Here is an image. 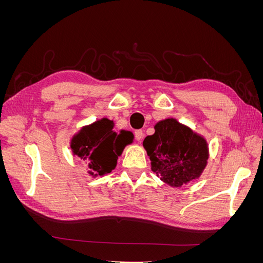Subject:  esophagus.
I'll return each instance as SVG.
<instances>
[{
    "instance_id": "obj_1",
    "label": "esophagus",
    "mask_w": 263,
    "mask_h": 263,
    "mask_svg": "<svg viewBox=\"0 0 263 263\" xmlns=\"http://www.w3.org/2000/svg\"><path fill=\"white\" fill-rule=\"evenodd\" d=\"M135 136H136V139L138 141H141V139L144 138V132H142L141 129H138V130L135 132Z\"/></svg>"
}]
</instances>
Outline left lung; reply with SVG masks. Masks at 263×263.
I'll list each match as a JSON object with an SVG mask.
<instances>
[{
  "instance_id": "1",
  "label": "left lung",
  "mask_w": 263,
  "mask_h": 263,
  "mask_svg": "<svg viewBox=\"0 0 263 263\" xmlns=\"http://www.w3.org/2000/svg\"><path fill=\"white\" fill-rule=\"evenodd\" d=\"M155 129L144 147L157 176L177 187L200 177L209 156L206 141L172 118L159 122Z\"/></svg>"
}]
</instances>
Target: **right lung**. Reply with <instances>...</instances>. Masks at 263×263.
I'll use <instances>...</instances> for the list:
<instances>
[{
    "instance_id": "obj_1",
    "label": "right lung",
    "mask_w": 263,
    "mask_h": 263,
    "mask_svg": "<svg viewBox=\"0 0 263 263\" xmlns=\"http://www.w3.org/2000/svg\"><path fill=\"white\" fill-rule=\"evenodd\" d=\"M113 125L112 121L103 118L82 128L71 142L74 155L86 161L91 176H102L115 169L118 156L130 142L127 132L117 134Z\"/></svg>"
}]
</instances>
